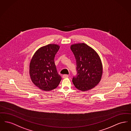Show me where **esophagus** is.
Masks as SVG:
<instances>
[{
  "mask_svg": "<svg viewBox=\"0 0 131 131\" xmlns=\"http://www.w3.org/2000/svg\"><path fill=\"white\" fill-rule=\"evenodd\" d=\"M68 77H69V76H68V75H63L62 76V78H63V79L67 78H68Z\"/></svg>",
  "mask_w": 131,
  "mask_h": 131,
  "instance_id": "obj_1",
  "label": "esophagus"
}]
</instances>
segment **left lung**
Wrapping results in <instances>:
<instances>
[{"mask_svg": "<svg viewBox=\"0 0 131 131\" xmlns=\"http://www.w3.org/2000/svg\"><path fill=\"white\" fill-rule=\"evenodd\" d=\"M75 56L77 75L72 81L78 90L85 92L92 89L101 80L103 67L100 57L91 47L84 43L72 45Z\"/></svg>", "mask_w": 131, "mask_h": 131, "instance_id": "1", "label": "left lung"}]
</instances>
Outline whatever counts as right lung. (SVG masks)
Listing matches in <instances>:
<instances>
[{
    "mask_svg": "<svg viewBox=\"0 0 131 131\" xmlns=\"http://www.w3.org/2000/svg\"><path fill=\"white\" fill-rule=\"evenodd\" d=\"M59 48V46L56 44L42 46L31 59L29 70L31 80L41 90L49 91L55 89L61 80L54 63L55 54Z\"/></svg>",
    "mask_w": 131,
    "mask_h": 131,
    "instance_id": "add662e5",
    "label": "right lung"
}]
</instances>
